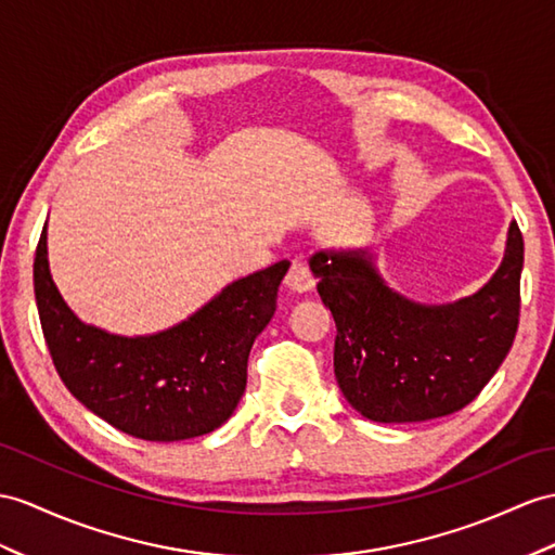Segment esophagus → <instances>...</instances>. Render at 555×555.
Instances as JSON below:
<instances>
[{
    "label": "esophagus",
    "instance_id": "1",
    "mask_svg": "<svg viewBox=\"0 0 555 555\" xmlns=\"http://www.w3.org/2000/svg\"><path fill=\"white\" fill-rule=\"evenodd\" d=\"M285 285L294 292H310V289H313L315 280H313V273H310V268L306 266V261H301V259L292 261L287 275H285Z\"/></svg>",
    "mask_w": 555,
    "mask_h": 555
}]
</instances>
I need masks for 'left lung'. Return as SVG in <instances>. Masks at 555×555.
Masks as SVG:
<instances>
[{"label": "left lung", "instance_id": "obj_1", "mask_svg": "<svg viewBox=\"0 0 555 555\" xmlns=\"http://www.w3.org/2000/svg\"><path fill=\"white\" fill-rule=\"evenodd\" d=\"M522 256L513 221L488 285L450 306H418L386 287L364 251H318L310 270L336 322L334 374L346 400L382 424L448 416L476 400L516 339Z\"/></svg>", "mask_w": 555, "mask_h": 555}]
</instances>
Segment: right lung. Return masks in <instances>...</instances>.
<instances>
[{"label": "right lung", "instance_id": "obj_1", "mask_svg": "<svg viewBox=\"0 0 555 555\" xmlns=\"http://www.w3.org/2000/svg\"><path fill=\"white\" fill-rule=\"evenodd\" d=\"M289 261L228 285L193 318L153 336H117L77 320L53 285L47 225L35 251V299L44 341L67 390L107 424L141 440L211 434L237 408L247 358L275 313Z\"/></svg>", "mask_w": 555, "mask_h": 555}]
</instances>
